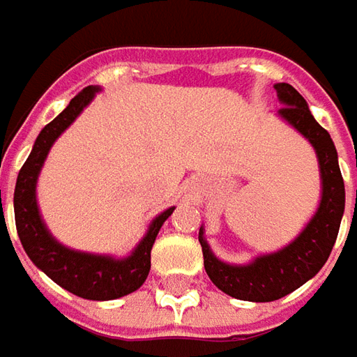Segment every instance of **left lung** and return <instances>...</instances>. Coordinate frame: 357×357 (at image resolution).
<instances>
[{"instance_id":"8db88e82","label":"left lung","mask_w":357,"mask_h":357,"mask_svg":"<svg viewBox=\"0 0 357 357\" xmlns=\"http://www.w3.org/2000/svg\"><path fill=\"white\" fill-rule=\"evenodd\" d=\"M280 109L278 117L296 129L316 151L320 167V202L308 225L290 244L276 252L260 254L246 264H230L213 252L199 230L204 270L225 294L246 302H272L298 290L326 264L337 238L346 206V188L337 165V151L330 132L310 113L306 99L288 83L274 85Z\"/></svg>"}]
</instances>
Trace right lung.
Returning <instances> with one entry per match:
<instances>
[{
  "label": "right lung",
  "mask_w": 357,
  "mask_h": 357,
  "mask_svg": "<svg viewBox=\"0 0 357 357\" xmlns=\"http://www.w3.org/2000/svg\"><path fill=\"white\" fill-rule=\"evenodd\" d=\"M101 87L95 85L85 87L37 135L33 149L17 174L13 211L23 250L41 272H45L55 284L79 298L117 300L121 296L139 290L146 280L155 238L165 220L172 214L174 206L162 211L151 220L144 236L130 250L129 256L117 258L111 254L81 252L61 244L49 232L37 204V178L51 146L71 127V123L83 113V109L95 99Z\"/></svg>",
  "instance_id": "obj_1"
}]
</instances>
